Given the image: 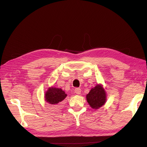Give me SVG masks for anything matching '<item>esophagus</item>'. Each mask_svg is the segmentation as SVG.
Here are the masks:
<instances>
[{"label":"esophagus","mask_w":147,"mask_h":147,"mask_svg":"<svg viewBox=\"0 0 147 147\" xmlns=\"http://www.w3.org/2000/svg\"><path fill=\"white\" fill-rule=\"evenodd\" d=\"M74 92H75V93H76V94H80L81 92H82V90H81V89L79 88H77L75 89Z\"/></svg>","instance_id":"1"}]
</instances>
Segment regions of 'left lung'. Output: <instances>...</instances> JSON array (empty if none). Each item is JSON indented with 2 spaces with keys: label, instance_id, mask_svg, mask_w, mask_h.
<instances>
[{
  "label": "left lung",
  "instance_id": "obj_1",
  "mask_svg": "<svg viewBox=\"0 0 147 147\" xmlns=\"http://www.w3.org/2000/svg\"><path fill=\"white\" fill-rule=\"evenodd\" d=\"M107 93L102 84H97L86 96L87 102L92 109L98 110L107 102Z\"/></svg>",
  "mask_w": 147,
  "mask_h": 147
}]
</instances>
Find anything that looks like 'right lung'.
<instances>
[{
	"label": "right lung",
	"mask_w": 147,
	"mask_h": 147,
	"mask_svg": "<svg viewBox=\"0 0 147 147\" xmlns=\"http://www.w3.org/2000/svg\"><path fill=\"white\" fill-rule=\"evenodd\" d=\"M67 95L61 88L50 87L45 94V100L48 104L53 107H58L62 104V101L66 98Z\"/></svg>",
	"instance_id": "add662e5"
}]
</instances>
